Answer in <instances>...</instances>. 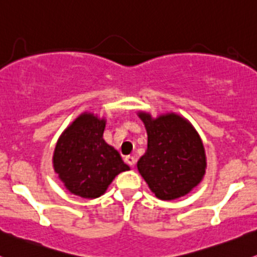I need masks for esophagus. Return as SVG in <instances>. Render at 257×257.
<instances>
[{
	"label": "esophagus",
	"mask_w": 257,
	"mask_h": 257,
	"mask_svg": "<svg viewBox=\"0 0 257 257\" xmlns=\"http://www.w3.org/2000/svg\"><path fill=\"white\" fill-rule=\"evenodd\" d=\"M125 161L130 166H134L135 164H136V158H135L134 155H127V157L125 158Z\"/></svg>",
	"instance_id": "esophagus-1"
}]
</instances>
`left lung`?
<instances>
[{"mask_svg":"<svg viewBox=\"0 0 257 257\" xmlns=\"http://www.w3.org/2000/svg\"><path fill=\"white\" fill-rule=\"evenodd\" d=\"M148 135V148L137 167L151 191L161 200H172L200 183L206 158L203 142L193 126L176 114L152 119L140 113Z\"/></svg>","mask_w":257,"mask_h":257,"instance_id":"1","label":"left lung"}]
</instances>
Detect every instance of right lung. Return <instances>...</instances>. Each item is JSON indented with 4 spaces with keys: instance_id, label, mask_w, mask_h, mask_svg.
Segmentation results:
<instances>
[{
    "instance_id": "1",
    "label": "right lung",
    "mask_w": 257,
    "mask_h": 257,
    "mask_svg": "<svg viewBox=\"0 0 257 257\" xmlns=\"http://www.w3.org/2000/svg\"><path fill=\"white\" fill-rule=\"evenodd\" d=\"M105 120L82 114L65 130L53 154L54 171L66 189L79 197H100L115 176L130 167L103 140Z\"/></svg>"
}]
</instances>
